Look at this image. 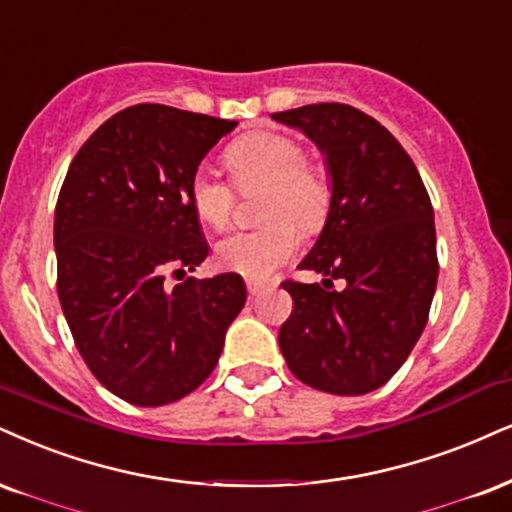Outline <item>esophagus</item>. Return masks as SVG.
Returning <instances> with one entry per match:
<instances>
[{
    "label": "esophagus",
    "instance_id": "1",
    "mask_svg": "<svg viewBox=\"0 0 512 512\" xmlns=\"http://www.w3.org/2000/svg\"><path fill=\"white\" fill-rule=\"evenodd\" d=\"M246 289H249V296H258L263 292V289H266V285H263V282H258V280H246Z\"/></svg>",
    "mask_w": 512,
    "mask_h": 512
}]
</instances>
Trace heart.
Returning a JSON list of instances; mask_svg holds the SVG:
<instances>
[{
  "instance_id": "b5f03b06",
  "label": "heart",
  "mask_w": 512,
  "mask_h": 512,
  "mask_svg": "<svg viewBox=\"0 0 512 512\" xmlns=\"http://www.w3.org/2000/svg\"><path fill=\"white\" fill-rule=\"evenodd\" d=\"M225 161L242 189H268L261 216L273 223L225 237L216 246V261L230 273L266 280L299 249L295 225L315 230L323 223L330 208V178L325 168L306 163L301 142L273 130L239 137L227 147ZM189 204L199 223L225 230L235 208V189L216 170L201 166L189 182Z\"/></svg>"
}]
</instances>
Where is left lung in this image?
Returning <instances> with one entry per match:
<instances>
[{
  "label": "left lung",
  "mask_w": 512,
  "mask_h": 512,
  "mask_svg": "<svg viewBox=\"0 0 512 512\" xmlns=\"http://www.w3.org/2000/svg\"><path fill=\"white\" fill-rule=\"evenodd\" d=\"M301 130L330 178V208L299 263L325 277V290L282 282L294 311L280 351L308 387L339 396L380 389L420 339L437 289V232L430 194L391 132L346 104L273 113ZM344 279L342 293L330 290Z\"/></svg>",
  "instance_id": "1"
}]
</instances>
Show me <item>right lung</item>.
Here are the masks:
<instances>
[{"label":"right lung","instance_id":"1","mask_svg":"<svg viewBox=\"0 0 512 512\" xmlns=\"http://www.w3.org/2000/svg\"><path fill=\"white\" fill-rule=\"evenodd\" d=\"M235 128L173 106H130L94 130L63 180L54 213L63 315L92 375L135 406L197 389L244 308L242 275L181 279L208 256L189 182ZM168 272L183 282L170 288Z\"/></svg>","mask_w":512,"mask_h":512}]
</instances>
